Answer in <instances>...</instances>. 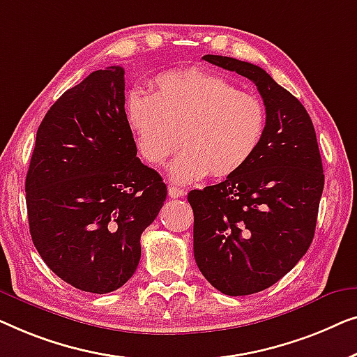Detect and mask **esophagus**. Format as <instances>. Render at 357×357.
I'll list each match as a JSON object with an SVG mask.
<instances>
[{"instance_id": "esophagus-1", "label": "esophagus", "mask_w": 357, "mask_h": 357, "mask_svg": "<svg viewBox=\"0 0 357 357\" xmlns=\"http://www.w3.org/2000/svg\"><path fill=\"white\" fill-rule=\"evenodd\" d=\"M168 195H169V197H173V199L183 197L184 190L179 189V188H174V185H169V188H168Z\"/></svg>"}]
</instances>
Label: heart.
I'll return each instance as SVG.
<instances>
[{
	"label": "heart",
	"mask_w": 357,
	"mask_h": 357,
	"mask_svg": "<svg viewBox=\"0 0 357 357\" xmlns=\"http://www.w3.org/2000/svg\"><path fill=\"white\" fill-rule=\"evenodd\" d=\"M126 118L139 155L153 168L167 163L181 137L184 152L169 165V178L179 184L239 172L259 150L267 126L255 95L199 69L163 73L152 95L130 93Z\"/></svg>",
	"instance_id": "1"
}]
</instances>
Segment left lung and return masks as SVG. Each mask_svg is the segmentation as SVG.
I'll return each mask as SVG.
<instances>
[{"mask_svg":"<svg viewBox=\"0 0 357 357\" xmlns=\"http://www.w3.org/2000/svg\"><path fill=\"white\" fill-rule=\"evenodd\" d=\"M202 59L252 80L267 113L264 140L249 163L188 195L200 272L223 294H254L307 252L324 190L322 158L309 113L270 74L228 56Z\"/></svg>","mask_w":357,"mask_h":357,"instance_id":"left-lung-1","label":"left lung"}]
</instances>
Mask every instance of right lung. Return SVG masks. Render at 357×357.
<instances>
[{
	"label": "right lung",
	"mask_w": 357,
	"mask_h": 357,
	"mask_svg": "<svg viewBox=\"0 0 357 357\" xmlns=\"http://www.w3.org/2000/svg\"><path fill=\"white\" fill-rule=\"evenodd\" d=\"M29 228L40 257L74 288H121L140 260V234L167 184L137 158L124 112V69L89 74L37 130L26 178Z\"/></svg>",
	"instance_id": "1"
}]
</instances>
